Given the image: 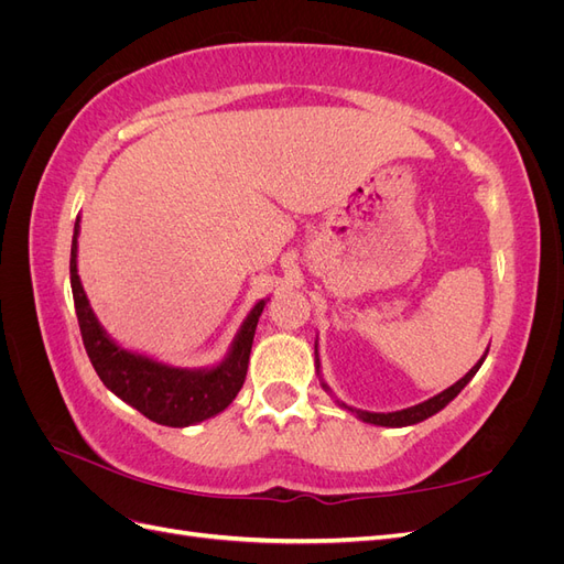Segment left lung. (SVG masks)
<instances>
[{"label": "left lung", "instance_id": "8db88e82", "mask_svg": "<svg viewBox=\"0 0 564 564\" xmlns=\"http://www.w3.org/2000/svg\"><path fill=\"white\" fill-rule=\"evenodd\" d=\"M485 357H487V350H485V355L480 357V360L475 362V367L466 373L464 379H458L454 386H449L447 390H442L440 395H435V398H431V400H425V402H421V404H414V406H406V409H400V412H388V414H377V412H362V409H352V406H348L346 402H340V400H336V404L338 406H344V409H348L350 414H355L357 419L360 421H365V423H371V425H383V429H404V425H414V423H421V421H425V419H431L433 414H437V412H442V409H445L460 390H464L468 383H470V379L475 377L477 373V369L482 367V362H485ZM315 371H317V377H319V383H322V388L329 392L332 395V390H329V386L322 381V373H319V357H317V340H315Z\"/></svg>", "mask_w": 564, "mask_h": 564}]
</instances>
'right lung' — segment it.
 <instances>
[{
	"label": "right lung",
	"mask_w": 564,
	"mask_h": 564,
	"mask_svg": "<svg viewBox=\"0 0 564 564\" xmlns=\"http://www.w3.org/2000/svg\"><path fill=\"white\" fill-rule=\"evenodd\" d=\"M77 237L79 216L75 220L70 249V284L84 348L104 386L150 421L169 425V429H185V425H195L224 412L245 383L256 324L270 299H261L249 311L224 360L214 367L197 369L172 367L155 357L119 346L104 329L79 280Z\"/></svg>",
	"instance_id": "right-lung-1"
}]
</instances>
